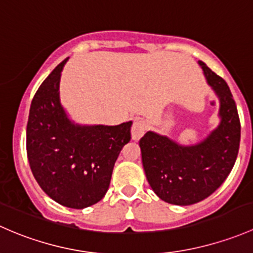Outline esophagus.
<instances>
[{
    "instance_id": "obj_1",
    "label": "esophagus",
    "mask_w": 253,
    "mask_h": 253,
    "mask_svg": "<svg viewBox=\"0 0 253 253\" xmlns=\"http://www.w3.org/2000/svg\"><path fill=\"white\" fill-rule=\"evenodd\" d=\"M146 130H147V124H146V122L142 121V119H136L131 127L132 140L137 141V140L141 139V137L144 136Z\"/></svg>"
}]
</instances>
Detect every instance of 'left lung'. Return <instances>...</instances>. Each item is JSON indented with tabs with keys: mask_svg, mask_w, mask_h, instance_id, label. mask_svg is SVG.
<instances>
[{
	"mask_svg": "<svg viewBox=\"0 0 253 253\" xmlns=\"http://www.w3.org/2000/svg\"><path fill=\"white\" fill-rule=\"evenodd\" d=\"M199 64L219 98L217 129L192 146L179 145L152 131L139 142L148 184L161 200L171 205H194L212 195L230 174L240 146V119L230 88L204 62Z\"/></svg>",
	"mask_w": 253,
	"mask_h": 253,
	"instance_id": "8db88e82",
	"label": "left lung"
}]
</instances>
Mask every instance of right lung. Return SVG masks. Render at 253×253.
Segmentation results:
<instances>
[{"mask_svg":"<svg viewBox=\"0 0 253 253\" xmlns=\"http://www.w3.org/2000/svg\"><path fill=\"white\" fill-rule=\"evenodd\" d=\"M68 58L43 80L31 101L27 126L29 165L53 201L75 210L103 199L114 163L131 139L132 122L119 126H79L59 101L61 72Z\"/></svg>","mask_w":253,"mask_h":253,"instance_id":"right-lung-1","label":"right lung"}]
</instances>
